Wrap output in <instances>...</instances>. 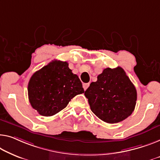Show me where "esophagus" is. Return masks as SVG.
Masks as SVG:
<instances>
[{
	"label": "esophagus",
	"mask_w": 160,
	"mask_h": 160,
	"mask_svg": "<svg viewBox=\"0 0 160 160\" xmlns=\"http://www.w3.org/2000/svg\"><path fill=\"white\" fill-rule=\"evenodd\" d=\"M89 85H90L89 83H83V84H82V87H83V88H84L85 90H86L87 88H88V87H89Z\"/></svg>",
	"instance_id": "esophagus-1"
}]
</instances>
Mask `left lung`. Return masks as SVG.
Wrapping results in <instances>:
<instances>
[{
  "instance_id": "1",
  "label": "left lung",
  "mask_w": 160,
  "mask_h": 160,
  "mask_svg": "<svg viewBox=\"0 0 160 160\" xmlns=\"http://www.w3.org/2000/svg\"><path fill=\"white\" fill-rule=\"evenodd\" d=\"M85 95L95 115L108 123L128 118L137 98L136 88L121 67L104 69L96 82L90 83Z\"/></svg>"
}]
</instances>
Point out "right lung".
<instances>
[{
    "mask_svg": "<svg viewBox=\"0 0 160 160\" xmlns=\"http://www.w3.org/2000/svg\"><path fill=\"white\" fill-rule=\"evenodd\" d=\"M84 92L79 78L73 74L67 62L54 60L31 78L28 85V100L40 115H55L78 94Z\"/></svg>",
    "mask_w": 160,
    "mask_h": 160,
    "instance_id": "obj_1",
    "label": "right lung"
}]
</instances>
